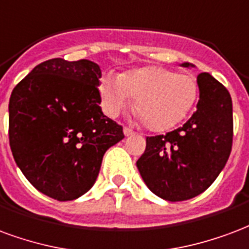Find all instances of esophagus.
Instances as JSON below:
<instances>
[{
	"instance_id": "esophagus-1",
	"label": "esophagus",
	"mask_w": 249,
	"mask_h": 249,
	"mask_svg": "<svg viewBox=\"0 0 249 249\" xmlns=\"http://www.w3.org/2000/svg\"><path fill=\"white\" fill-rule=\"evenodd\" d=\"M123 134H124L126 137H130V135L135 134V132H134V130H132V128H130V127H124V128H123Z\"/></svg>"
}]
</instances>
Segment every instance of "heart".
Listing matches in <instances>:
<instances>
[{
  "mask_svg": "<svg viewBox=\"0 0 249 249\" xmlns=\"http://www.w3.org/2000/svg\"><path fill=\"white\" fill-rule=\"evenodd\" d=\"M102 107L108 117L122 114L135 98V110L152 131H167L182 123L197 99V85L187 74L162 66H144L107 77L99 85Z\"/></svg>",
  "mask_w": 249,
  "mask_h": 249,
  "instance_id": "b5f03b06",
  "label": "heart"
}]
</instances>
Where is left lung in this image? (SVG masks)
Here are the masks:
<instances>
[{"mask_svg": "<svg viewBox=\"0 0 249 249\" xmlns=\"http://www.w3.org/2000/svg\"><path fill=\"white\" fill-rule=\"evenodd\" d=\"M194 67L192 63H182ZM196 111L166 135L147 137L137 162L141 177L157 196L188 200L204 192L226 166L232 148L233 119L230 92L208 72L197 75Z\"/></svg>", "mask_w": 249, "mask_h": 249, "instance_id": "obj_1", "label": "left lung"}]
</instances>
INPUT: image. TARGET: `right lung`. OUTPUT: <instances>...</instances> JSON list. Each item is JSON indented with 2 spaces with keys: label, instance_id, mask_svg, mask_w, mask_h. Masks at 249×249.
Returning <instances> with one entry per match:
<instances>
[{
  "label": "right lung",
  "instance_id": "1",
  "mask_svg": "<svg viewBox=\"0 0 249 249\" xmlns=\"http://www.w3.org/2000/svg\"><path fill=\"white\" fill-rule=\"evenodd\" d=\"M102 71L89 59L39 63L13 89L9 142L14 160L38 191L74 200L95 183L105 152L122 126L103 115Z\"/></svg>",
  "mask_w": 249,
  "mask_h": 249
}]
</instances>
